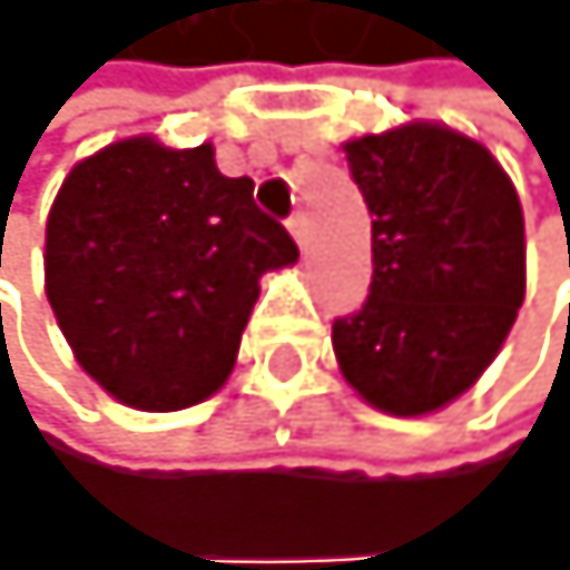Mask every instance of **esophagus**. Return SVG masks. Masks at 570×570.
I'll list each match as a JSON object with an SVG mask.
<instances>
[{"label": "esophagus", "mask_w": 570, "mask_h": 570, "mask_svg": "<svg viewBox=\"0 0 570 570\" xmlns=\"http://www.w3.org/2000/svg\"><path fill=\"white\" fill-rule=\"evenodd\" d=\"M287 227H291V235H294V242L305 249V242H309V224H305V216L302 212H294V216L287 219Z\"/></svg>", "instance_id": "34e87169"}]
</instances>
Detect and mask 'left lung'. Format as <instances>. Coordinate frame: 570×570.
Wrapping results in <instances>:
<instances>
[{
  "mask_svg": "<svg viewBox=\"0 0 570 570\" xmlns=\"http://www.w3.org/2000/svg\"><path fill=\"white\" fill-rule=\"evenodd\" d=\"M373 212V283L335 317L343 376L376 411L429 414L497 358L527 291L519 194L504 167L448 126L346 141Z\"/></svg>",
  "mask_w": 570,
  "mask_h": 570,
  "instance_id": "obj_1",
  "label": "left lung"
}]
</instances>
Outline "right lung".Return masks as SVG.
<instances>
[{
    "label": "right lung",
    "mask_w": 570,
    "mask_h": 570,
    "mask_svg": "<svg viewBox=\"0 0 570 570\" xmlns=\"http://www.w3.org/2000/svg\"><path fill=\"white\" fill-rule=\"evenodd\" d=\"M298 261L287 227L219 175L212 145L129 137L81 159L48 216V302L77 362L137 411L208 400L235 365L268 268Z\"/></svg>",
    "instance_id": "add662e5"
}]
</instances>
